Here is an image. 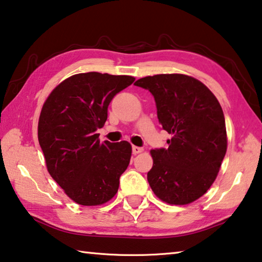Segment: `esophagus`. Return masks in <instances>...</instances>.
<instances>
[{"label":"esophagus","mask_w":262,"mask_h":262,"mask_svg":"<svg viewBox=\"0 0 262 262\" xmlns=\"http://www.w3.org/2000/svg\"><path fill=\"white\" fill-rule=\"evenodd\" d=\"M132 150H133V154L136 155V154H140V152L143 151V148H141V147H136V145H134V147L132 148Z\"/></svg>","instance_id":"34e87169"}]
</instances>
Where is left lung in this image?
I'll return each mask as SVG.
<instances>
[{"label": "left lung", "mask_w": 262, "mask_h": 262, "mask_svg": "<svg viewBox=\"0 0 262 262\" xmlns=\"http://www.w3.org/2000/svg\"><path fill=\"white\" fill-rule=\"evenodd\" d=\"M136 86L154 96L158 121L172 139L167 149H154L148 181L170 205H187L214 183L227 152L223 111L205 84L181 74L137 79Z\"/></svg>", "instance_id": "left-lung-1"}]
</instances>
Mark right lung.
I'll use <instances>...</instances> for the list:
<instances>
[{
  "label": "right lung",
  "mask_w": 262,
  "mask_h": 262,
  "mask_svg": "<svg viewBox=\"0 0 262 262\" xmlns=\"http://www.w3.org/2000/svg\"><path fill=\"white\" fill-rule=\"evenodd\" d=\"M134 77L96 72L77 74L60 83L42 106L38 140L47 170L78 205L98 206L118 192L132 156L127 141H99L114 96Z\"/></svg>",
  "instance_id": "right-lung-1"
}]
</instances>
